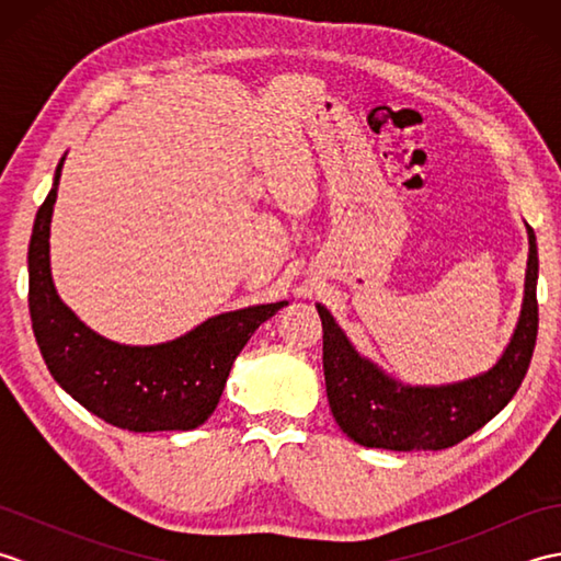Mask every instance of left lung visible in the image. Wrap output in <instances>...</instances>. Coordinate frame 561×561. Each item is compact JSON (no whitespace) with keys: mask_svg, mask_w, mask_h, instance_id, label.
Instances as JSON below:
<instances>
[{"mask_svg":"<svg viewBox=\"0 0 561 561\" xmlns=\"http://www.w3.org/2000/svg\"><path fill=\"white\" fill-rule=\"evenodd\" d=\"M526 296L506 352L490 371L450 386H402L356 352L325 306L323 371L332 416L356 444L386 450H440L460 444L516 396L538 337V243L528 226Z\"/></svg>","mask_w":561,"mask_h":561,"instance_id":"obj_1","label":"left lung"}]
</instances>
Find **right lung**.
Masks as SVG:
<instances>
[{"instance_id": "obj_1", "label": "right lung", "mask_w": 561, "mask_h": 561, "mask_svg": "<svg viewBox=\"0 0 561 561\" xmlns=\"http://www.w3.org/2000/svg\"><path fill=\"white\" fill-rule=\"evenodd\" d=\"M53 190L35 214L28 245V311L53 378L89 412L129 432H190L217 410L236 356L287 301L214 316L187 335L129 347L96 335L59 299L50 274Z\"/></svg>"}]
</instances>
